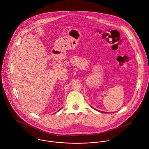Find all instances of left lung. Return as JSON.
I'll use <instances>...</instances> for the list:
<instances>
[{"mask_svg": "<svg viewBox=\"0 0 149 149\" xmlns=\"http://www.w3.org/2000/svg\"><path fill=\"white\" fill-rule=\"evenodd\" d=\"M101 112H102V113H105V112H103V111H101Z\"/></svg>", "mask_w": 149, "mask_h": 149, "instance_id": "obj_1", "label": "left lung"}]
</instances>
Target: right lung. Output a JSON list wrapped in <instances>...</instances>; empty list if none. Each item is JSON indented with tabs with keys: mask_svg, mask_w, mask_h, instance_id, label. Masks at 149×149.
<instances>
[{
	"mask_svg": "<svg viewBox=\"0 0 149 149\" xmlns=\"http://www.w3.org/2000/svg\"><path fill=\"white\" fill-rule=\"evenodd\" d=\"M58 111H59V110H58Z\"/></svg>",
	"mask_w": 149,
	"mask_h": 149,
	"instance_id": "1",
	"label": "right lung"
}]
</instances>
